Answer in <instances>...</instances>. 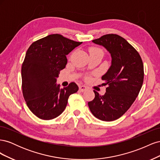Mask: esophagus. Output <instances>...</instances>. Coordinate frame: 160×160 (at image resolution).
I'll return each instance as SVG.
<instances>
[{
    "instance_id": "1",
    "label": "esophagus",
    "mask_w": 160,
    "mask_h": 160,
    "mask_svg": "<svg viewBox=\"0 0 160 160\" xmlns=\"http://www.w3.org/2000/svg\"><path fill=\"white\" fill-rule=\"evenodd\" d=\"M87 89H88V88H87V87L85 85H80L79 86V90L82 92L86 91Z\"/></svg>"
}]
</instances>
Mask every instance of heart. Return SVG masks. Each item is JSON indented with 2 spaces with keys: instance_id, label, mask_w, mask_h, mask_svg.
I'll return each mask as SVG.
<instances>
[{
  "instance_id": "1",
  "label": "heart",
  "mask_w": 160,
  "mask_h": 160,
  "mask_svg": "<svg viewBox=\"0 0 160 160\" xmlns=\"http://www.w3.org/2000/svg\"><path fill=\"white\" fill-rule=\"evenodd\" d=\"M92 51H102L101 50L98 49V48H91V49H90V52Z\"/></svg>"
}]
</instances>
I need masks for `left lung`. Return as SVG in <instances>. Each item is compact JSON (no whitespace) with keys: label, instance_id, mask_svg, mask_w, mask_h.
Masks as SVG:
<instances>
[{"label":"left lung","instance_id":"8db88e82","mask_svg":"<svg viewBox=\"0 0 160 160\" xmlns=\"http://www.w3.org/2000/svg\"><path fill=\"white\" fill-rule=\"evenodd\" d=\"M93 42L103 46L112 59L101 77L107 85L105 93L101 95L94 90L95 98L88 105L95 118L111 122L122 117L138 97L143 82V64L139 52L119 35L108 34Z\"/></svg>","mask_w":160,"mask_h":160}]
</instances>
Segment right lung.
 Listing matches in <instances>:
<instances>
[{
  "mask_svg": "<svg viewBox=\"0 0 160 160\" xmlns=\"http://www.w3.org/2000/svg\"><path fill=\"white\" fill-rule=\"evenodd\" d=\"M81 43L53 34L32 42L28 49L21 69L22 94L37 118L49 120L58 117L65 110L70 95L78 91L74 82L63 89L56 82L67 65L66 55Z\"/></svg>",
  "mask_w": 160,
  "mask_h": 160,
  "instance_id": "right-lung-1",
  "label": "right lung"
}]
</instances>
